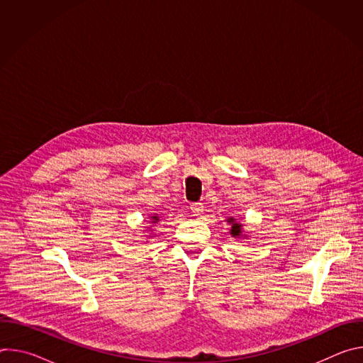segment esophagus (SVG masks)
<instances>
[{
  "label": "esophagus",
  "instance_id": "1",
  "mask_svg": "<svg viewBox=\"0 0 363 363\" xmlns=\"http://www.w3.org/2000/svg\"><path fill=\"white\" fill-rule=\"evenodd\" d=\"M202 211H203V206H202L201 202H196V203H192V205H191V213H192V216L198 217V216L202 214Z\"/></svg>",
  "mask_w": 363,
  "mask_h": 363
}]
</instances>
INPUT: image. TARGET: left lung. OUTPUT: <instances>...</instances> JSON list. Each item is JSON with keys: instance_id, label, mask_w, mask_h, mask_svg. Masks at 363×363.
I'll return each instance as SVG.
<instances>
[{"instance_id": "1", "label": "left lung", "mask_w": 363, "mask_h": 363, "mask_svg": "<svg viewBox=\"0 0 363 363\" xmlns=\"http://www.w3.org/2000/svg\"><path fill=\"white\" fill-rule=\"evenodd\" d=\"M227 223H230L231 224V235L233 237H242L241 234H242V225L241 224H238V223H235V220L231 217V218H228L227 220Z\"/></svg>"}]
</instances>
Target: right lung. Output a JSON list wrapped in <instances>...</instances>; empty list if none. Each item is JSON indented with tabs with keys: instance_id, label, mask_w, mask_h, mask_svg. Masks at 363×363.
Listing matches in <instances>:
<instances>
[{
	"instance_id": "obj_1",
	"label": "right lung",
	"mask_w": 363,
	"mask_h": 363,
	"mask_svg": "<svg viewBox=\"0 0 363 363\" xmlns=\"http://www.w3.org/2000/svg\"><path fill=\"white\" fill-rule=\"evenodd\" d=\"M150 220H152L150 223H153V224H157V223H160V217H158L157 214H155L153 217H150Z\"/></svg>"
}]
</instances>
